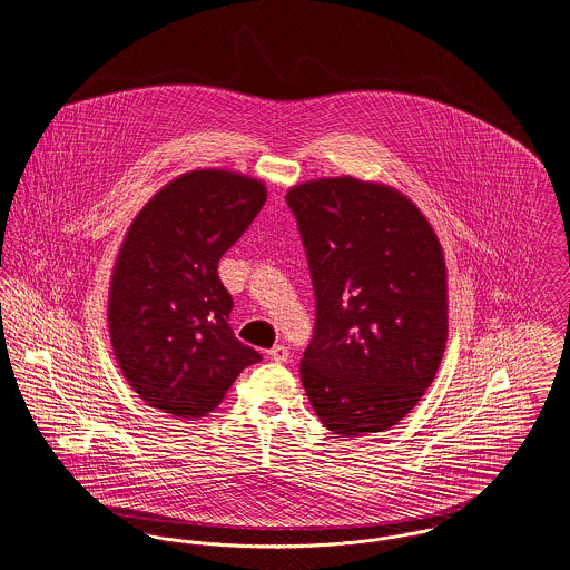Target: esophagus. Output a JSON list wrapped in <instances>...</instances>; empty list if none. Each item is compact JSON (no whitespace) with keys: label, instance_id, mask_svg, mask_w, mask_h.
I'll return each mask as SVG.
<instances>
[{"label":"esophagus","instance_id":"obj_1","mask_svg":"<svg viewBox=\"0 0 570 570\" xmlns=\"http://www.w3.org/2000/svg\"><path fill=\"white\" fill-rule=\"evenodd\" d=\"M267 355H269L274 362H287V360H289V351H287V346H283V344L272 346V348L267 351Z\"/></svg>","mask_w":570,"mask_h":570}]
</instances>
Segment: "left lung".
Instances as JSON below:
<instances>
[{
	"label": "left lung",
	"mask_w": 570,
	"mask_h": 570,
	"mask_svg": "<svg viewBox=\"0 0 570 570\" xmlns=\"http://www.w3.org/2000/svg\"><path fill=\"white\" fill-rule=\"evenodd\" d=\"M305 244L316 326L305 393L333 434L397 425L443 360L448 267L425 215L393 186L351 175L287 190Z\"/></svg>",
	"instance_id": "1"
}]
</instances>
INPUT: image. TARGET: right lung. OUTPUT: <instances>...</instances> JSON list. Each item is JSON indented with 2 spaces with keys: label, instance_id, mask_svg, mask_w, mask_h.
Wrapping results in <instances>:
<instances>
[{
  "label": "right lung",
  "instance_id": "1",
  "mask_svg": "<svg viewBox=\"0 0 570 570\" xmlns=\"http://www.w3.org/2000/svg\"><path fill=\"white\" fill-rule=\"evenodd\" d=\"M267 199L256 177L188 170L136 215L118 249L107 301L116 362L147 406L199 419L219 406L261 353L228 325L233 296L217 265Z\"/></svg>",
  "mask_w": 570,
  "mask_h": 570
}]
</instances>
